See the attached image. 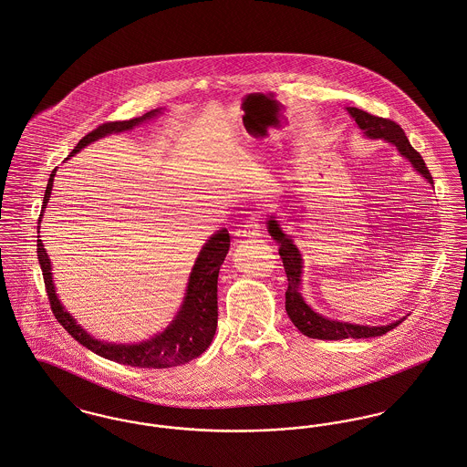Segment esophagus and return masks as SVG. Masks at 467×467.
I'll use <instances>...</instances> for the list:
<instances>
[{"mask_svg": "<svg viewBox=\"0 0 467 467\" xmlns=\"http://www.w3.org/2000/svg\"><path fill=\"white\" fill-rule=\"evenodd\" d=\"M262 232V213H250V215L246 217V224L243 228V235L244 237H258Z\"/></svg>", "mask_w": 467, "mask_h": 467, "instance_id": "34e87169", "label": "esophagus"}]
</instances>
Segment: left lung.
Wrapping results in <instances>:
<instances>
[{
	"label": "left lung",
	"mask_w": 467,
	"mask_h": 467,
	"mask_svg": "<svg viewBox=\"0 0 467 467\" xmlns=\"http://www.w3.org/2000/svg\"><path fill=\"white\" fill-rule=\"evenodd\" d=\"M348 114L355 119V123L362 130V133L369 139H383L390 144L396 146V150L405 157L412 168L423 174L424 180L428 183H433V178L430 171L424 164L423 157L410 146L405 131L400 125H396L390 119L373 116L369 112H364L355 107H348ZM267 232L269 235L278 243V254L284 262V269L287 275V291H285V310L295 323L297 330L312 339L321 340H339V339H369V337H379L392 328H396L405 317L389 323L385 327H369V325H353V323H344V321H336L328 319L317 312H314L301 296L299 293V284H301V269H303V258L293 243V239L280 228L278 221L271 215L267 221Z\"/></svg>",
	"instance_id": "obj_1"
}]
</instances>
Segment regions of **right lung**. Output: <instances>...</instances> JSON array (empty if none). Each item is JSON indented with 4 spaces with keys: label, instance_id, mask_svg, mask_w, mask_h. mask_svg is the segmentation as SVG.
I'll list each match as a JSON object with an SVG mask.
<instances>
[{
    "label": "right lung",
    "instance_id": "right-lung-1",
    "mask_svg": "<svg viewBox=\"0 0 467 467\" xmlns=\"http://www.w3.org/2000/svg\"><path fill=\"white\" fill-rule=\"evenodd\" d=\"M161 112H162L161 109H155L151 112H146L140 118H133L128 121L103 123L96 130H92L90 133H87L84 139L75 146L69 157L78 153L87 144L109 133H119V131L131 130L159 116ZM55 171L57 170L51 171L47 187L44 192L43 213L53 189ZM43 213L39 217V223L43 219ZM228 248H230L228 230L226 228L217 230L207 241V244L202 248V252L194 262L183 303L178 314L174 316V319L171 321L170 327L162 334H157L155 337L139 344H110V342L94 339L90 334H87L57 297L55 284L51 278V262L44 250L41 239H37V258L43 269L44 285L49 297L51 310L57 321L66 328V332L73 339L78 340L82 346L94 351L96 355L114 360L118 364H125L131 368L162 369V368L187 364L192 358L200 357L211 346L215 336V328H217V276H219V267L228 254Z\"/></svg>",
    "mask_w": 467,
    "mask_h": 467
}]
</instances>
